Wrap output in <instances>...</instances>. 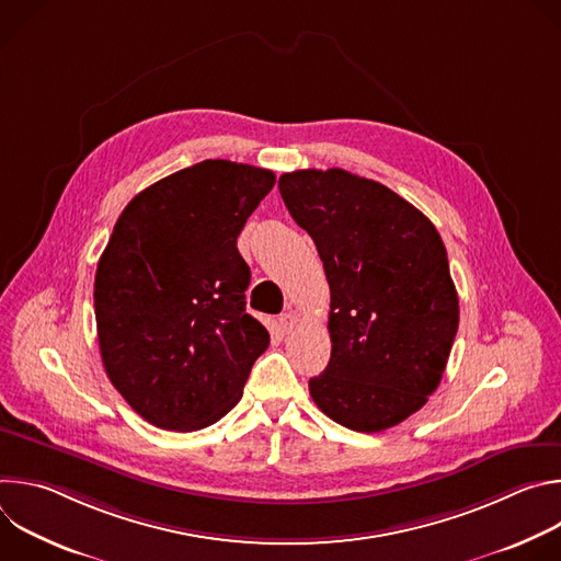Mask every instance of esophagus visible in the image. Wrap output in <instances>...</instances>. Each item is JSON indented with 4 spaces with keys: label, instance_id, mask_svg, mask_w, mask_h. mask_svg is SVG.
I'll list each match as a JSON object with an SVG mask.
<instances>
[{
    "label": "esophagus",
    "instance_id": "esophagus-1",
    "mask_svg": "<svg viewBox=\"0 0 561 561\" xmlns=\"http://www.w3.org/2000/svg\"><path fill=\"white\" fill-rule=\"evenodd\" d=\"M295 324H297V317L293 314V310H288V312H284V314H279V319H277V327H279V331L284 333V335H288V333H293V329H295Z\"/></svg>",
    "mask_w": 561,
    "mask_h": 561
}]
</instances>
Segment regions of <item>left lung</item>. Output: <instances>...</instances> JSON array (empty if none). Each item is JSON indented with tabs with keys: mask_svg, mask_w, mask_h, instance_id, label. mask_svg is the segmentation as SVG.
I'll return each mask as SVG.
<instances>
[{
	"mask_svg": "<svg viewBox=\"0 0 561 561\" xmlns=\"http://www.w3.org/2000/svg\"><path fill=\"white\" fill-rule=\"evenodd\" d=\"M331 286V362L308 381L333 422L379 433L417 413L442 381L459 324L433 221L379 182L342 169L279 178Z\"/></svg>",
	"mask_w": 561,
	"mask_h": 561,
	"instance_id": "1",
	"label": "left lung"
}]
</instances>
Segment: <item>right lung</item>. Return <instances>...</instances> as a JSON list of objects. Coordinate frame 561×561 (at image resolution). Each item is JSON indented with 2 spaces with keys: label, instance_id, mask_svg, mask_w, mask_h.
Segmentation results:
<instances>
[{
  "label": "right lung",
  "instance_id": "1",
  "mask_svg": "<svg viewBox=\"0 0 561 561\" xmlns=\"http://www.w3.org/2000/svg\"><path fill=\"white\" fill-rule=\"evenodd\" d=\"M275 173L206 159L135 195L95 273L108 379L157 428L191 433L242 399L271 335L247 312L251 271L237 234Z\"/></svg>",
  "mask_w": 561,
  "mask_h": 561
}]
</instances>
